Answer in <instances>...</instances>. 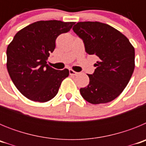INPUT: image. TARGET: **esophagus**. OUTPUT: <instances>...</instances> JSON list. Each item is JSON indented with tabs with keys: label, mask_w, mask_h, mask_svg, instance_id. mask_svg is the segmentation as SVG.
I'll list each match as a JSON object with an SVG mask.
<instances>
[{
	"label": "esophagus",
	"mask_w": 146,
	"mask_h": 146,
	"mask_svg": "<svg viewBox=\"0 0 146 146\" xmlns=\"http://www.w3.org/2000/svg\"><path fill=\"white\" fill-rule=\"evenodd\" d=\"M77 72H74V70H72V69H69V74L70 75H77Z\"/></svg>",
	"instance_id": "obj_1"
}]
</instances>
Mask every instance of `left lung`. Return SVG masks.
<instances>
[{
    "instance_id": "obj_1",
    "label": "left lung",
    "mask_w": 146,
    "mask_h": 146,
    "mask_svg": "<svg viewBox=\"0 0 146 146\" xmlns=\"http://www.w3.org/2000/svg\"><path fill=\"white\" fill-rule=\"evenodd\" d=\"M83 41L86 52L99 60L89 77V84L80 89L86 101L104 104L118 97L129 82L135 69V49L124 35L99 22H80L73 27Z\"/></svg>"
}]
</instances>
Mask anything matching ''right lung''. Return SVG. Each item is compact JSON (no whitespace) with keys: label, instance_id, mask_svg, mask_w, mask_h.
<instances>
[{"label":"right lung","instance_id":"right-lung-1","mask_svg":"<svg viewBox=\"0 0 146 146\" xmlns=\"http://www.w3.org/2000/svg\"><path fill=\"white\" fill-rule=\"evenodd\" d=\"M74 22L38 21L18 31L8 45L7 70L23 96L39 102L50 101L58 94L69 70H57L47 64L59 35L70 31Z\"/></svg>","mask_w":146,"mask_h":146}]
</instances>
